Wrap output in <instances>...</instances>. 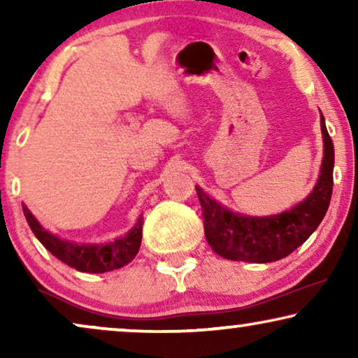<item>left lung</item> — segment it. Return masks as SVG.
I'll use <instances>...</instances> for the list:
<instances>
[{"instance_id": "obj_1", "label": "left lung", "mask_w": 358, "mask_h": 358, "mask_svg": "<svg viewBox=\"0 0 358 358\" xmlns=\"http://www.w3.org/2000/svg\"><path fill=\"white\" fill-rule=\"evenodd\" d=\"M321 130L324 140L320 179L306 200L288 212L272 217H244L210 199L200 187H195L202 207L205 238L218 256L229 261L266 264L287 257L301 246L320 227L329 207L332 195V169L334 145L327 134L321 114Z\"/></svg>"}]
</instances>
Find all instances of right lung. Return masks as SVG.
Segmentation results:
<instances>
[{
    "instance_id": "obj_1",
    "label": "right lung",
    "mask_w": 358,
    "mask_h": 358,
    "mask_svg": "<svg viewBox=\"0 0 358 358\" xmlns=\"http://www.w3.org/2000/svg\"><path fill=\"white\" fill-rule=\"evenodd\" d=\"M32 233L36 234L45 249H48L58 261L65 262L66 266L80 272L102 273L124 267L125 264L134 261L141 244V218L136 222L135 228H131L124 238L115 239L109 244H78L53 236L41 227V223L32 217L27 207H22Z\"/></svg>"
}]
</instances>
